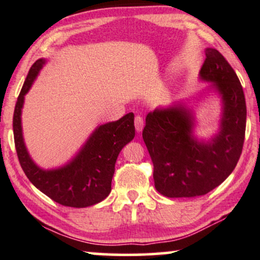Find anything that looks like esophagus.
Here are the masks:
<instances>
[{
    "instance_id": "obj_1",
    "label": "esophagus",
    "mask_w": 260,
    "mask_h": 260,
    "mask_svg": "<svg viewBox=\"0 0 260 260\" xmlns=\"http://www.w3.org/2000/svg\"><path fill=\"white\" fill-rule=\"evenodd\" d=\"M143 126H144L143 117H141V116L135 117V127H136L137 133H141V131L143 130Z\"/></svg>"
}]
</instances>
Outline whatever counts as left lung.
Wrapping results in <instances>:
<instances>
[{
  "label": "left lung",
  "mask_w": 260,
  "mask_h": 260,
  "mask_svg": "<svg viewBox=\"0 0 260 260\" xmlns=\"http://www.w3.org/2000/svg\"><path fill=\"white\" fill-rule=\"evenodd\" d=\"M201 79L212 82L223 104L220 131L209 142L192 135L193 116L184 105L146 117L142 136L154 165L155 188L170 198L207 194L237 166L246 130V101L234 69L216 49L205 50Z\"/></svg>",
  "instance_id": "1"
}]
</instances>
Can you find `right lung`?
Here are the masks:
<instances>
[{"label": "right lung", "mask_w": 260, "mask_h": 260, "mask_svg": "<svg viewBox=\"0 0 260 260\" xmlns=\"http://www.w3.org/2000/svg\"><path fill=\"white\" fill-rule=\"evenodd\" d=\"M44 64V58L33 63L16 101L13 131L19 162L29 181L52 201L64 207H90L110 194L118 154L135 137L134 113L130 112L116 122L98 126L85 146L66 166L42 170L33 162L23 142L21 110L26 93Z\"/></svg>", "instance_id": "right-lung-1"}]
</instances>
